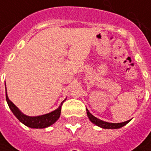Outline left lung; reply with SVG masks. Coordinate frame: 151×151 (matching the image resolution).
I'll use <instances>...</instances> for the list:
<instances>
[{"instance_id":"obj_1","label":"left lung","mask_w":151,"mask_h":151,"mask_svg":"<svg viewBox=\"0 0 151 151\" xmlns=\"http://www.w3.org/2000/svg\"><path fill=\"white\" fill-rule=\"evenodd\" d=\"M86 114H87V117L90 119V121L94 124H96L98 127H101V128H105V129H118L120 127L125 126L127 123L130 122V120L126 121V122H123V123H108V122H105L103 120H101L96 118L95 116H93L89 110L86 109Z\"/></svg>"}]
</instances>
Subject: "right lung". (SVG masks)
Segmentation results:
<instances>
[{
    "mask_svg": "<svg viewBox=\"0 0 151 151\" xmlns=\"http://www.w3.org/2000/svg\"><path fill=\"white\" fill-rule=\"evenodd\" d=\"M5 85H6V83H5ZM6 97L7 104L9 105L10 110L14 114V115L19 120V122L24 123L25 126L31 127V128H46V127H50L52 124H54L59 119V118L60 116L61 106L63 105V103L65 102V101H66V99H65V101H62L60 105L56 109L51 111L50 113L43 114V115L28 116L24 114V113L21 112L19 109L18 108L16 105L9 100V97H8V95H7V92L6 93Z\"/></svg>",
    "mask_w": 151,
    "mask_h": 151,
    "instance_id": "add662e5",
    "label": "right lung"
}]
</instances>
